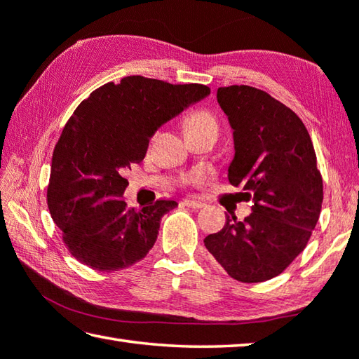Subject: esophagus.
Returning <instances> with one entry per match:
<instances>
[{
  "label": "esophagus",
  "mask_w": 359,
  "mask_h": 359,
  "mask_svg": "<svg viewBox=\"0 0 359 359\" xmlns=\"http://www.w3.org/2000/svg\"><path fill=\"white\" fill-rule=\"evenodd\" d=\"M184 203H185L188 208H194V210H199L202 207H205V203L199 202V201H194V199H185Z\"/></svg>",
  "instance_id": "34e87169"
}]
</instances>
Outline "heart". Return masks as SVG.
Segmentation results:
<instances>
[{"instance_id":"b5f03b06","label":"heart","mask_w":359,"mask_h":359,"mask_svg":"<svg viewBox=\"0 0 359 359\" xmlns=\"http://www.w3.org/2000/svg\"><path fill=\"white\" fill-rule=\"evenodd\" d=\"M185 130H187V133L205 132V130L217 132V121H216V118L212 114H210V111L198 110V111H193L191 115L187 116Z\"/></svg>"}]
</instances>
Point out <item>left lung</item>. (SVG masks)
Instances as JSON below:
<instances>
[{"mask_svg": "<svg viewBox=\"0 0 359 359\" xmlns=\"http://www.w3.org/2000/svg\"><path fill=\"white\" fill-rule=\"evenodd\" d=\"M233 129L229 182L243 187L252 213L226 224L203 244L231 278L259 283L277 277L305 249L318 224L324 185L310 133L294 111L263 90L217 88Z\"/></svg>", "mask_w": 359, "mask_h": 359, "instance_id": "left-lung-1", "label": "left lung"}]
</instances>
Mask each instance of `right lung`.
<instances>
[{"instance_id":"right-lung-1","label":"right lung","mask_w":359,"mask_h":359,"mask_svg":"<svg viewBox=\"0 0 359 359\" xmlns=\"http://www.w3.org/2000/svg\"><path fill=\"white\" fill-rule=\"evenodd\" d=\"M210 95L202 83L172 86L143 76L109 82L83 100L54 147L48 208L77 262L101 272L143 259L157 240L161 216L177 207L160 199L128 208L124 174L146 156L161 124Z\"/></svg>"}]
</instances>
